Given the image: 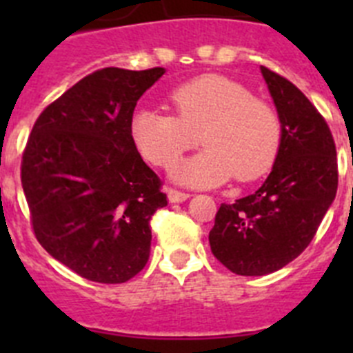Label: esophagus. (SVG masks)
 <instances>
[{"label": "esophagus", "instance_id": "34e87169", "mask_svg": "<svg viewBox=\"0 0 353 353\" xmlns=\"http://www.w3.org/2000/svg\"><path fill=\"white\" fill-rule=\"evenodd\" d=\"M189 196L187 192H182V191H176V189H168V199H170L171 203H182V201H185V199H189Z\"/></svg>", "mask_w": 353, "mask_h": 353}]
</instances>
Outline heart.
<instances>
[{
	"instance_id": "1",
	"label": "heart",
	"mask_w": 353,
	"mask_h": 353,
	"mask_svg": "<svg viewBox=\"0 0 353 353\" xmlns=\"http://www.w3.org/2000/svg\"><path fill=\"white\" fill-rule=\"evenodd\" d=\"M174 114L138 109L130 138L139 154L159 168H170L187 150L207 148L182 161L174 180L185 185H219L236 176L252 182L270 171L281 146L276 111L245 86L219 74H203L170 93Z\"/></svg>"
}]
</instances>
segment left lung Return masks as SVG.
Instances as JSON below:
<instances>
[{
  "instance_id": "obj_1",
  "label": "left lung",
  "mask_w": 353,
  "mask_h": 353,
  "mask_svg": "<svg viewBox=\"0 0 353 353\" xmlns=\"http://www.w3.org/2000/svg\"><path fill=\"white\" fill-rule=\"evenodd\" d=\"M281 121V146L256 192L223 203L208 242L239 276L283 269L313 240L338 191L336 145L327 121L293 83L260 67Z\"/></svg>"
}]
</instances>
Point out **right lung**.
<instances>
[{"instance_id":"1","label":"right lung","mask_w":353,"mask_h":353,"mask_svg":"<svg viewBox=\"0 0 353 353\" xmlns=\"http://www.w3.org/2000/svg\"><path fill=\"white\" fill-rule=\"evenodd\" d=\"M164 72H93L43 109L28 138L21 182L37 240L90 281L125 283L148 261L150 219L168 199L130 120Z\"/></svg>"}]
</instances>
